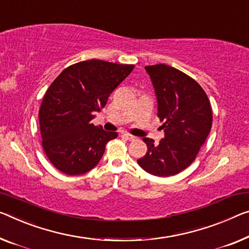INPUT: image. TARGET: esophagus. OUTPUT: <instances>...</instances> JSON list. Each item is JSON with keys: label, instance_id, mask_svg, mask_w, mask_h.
Instances as JSON below:
<instances>
[{"label": "esophagus", "instance_id": "obj_1", "mask_svg": "<svg viewBox=\"0 0 249 249\" xmlns=\"http://www.w3.org/2000/svg\"><path fill=\"white\" fill-rule=\"evenodd\" d=\"M122 137L125 138V139L129 140V141H133V140H136V139H137V138H136L135 136L129 135V133H122Z\"/></svg>", "mask_w": 249, "mask_h": 249}]
</instances>
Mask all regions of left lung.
I'll return each instance as SVG.
<instances>
[{"label":"left lung","instance_id":"1","mask_svg":"<svg viewBox=\"0 0 249 249\" xmlns=\"http://www.w3.org/2000/svg\"><path fill=\"white\" fill-rule=\"evenodd\" d=\"M154 86L164 138H143L147 154L137 162L147 173L169 177L196 159L212 129L213 112L207 94L189 75L167 64L144 67Z\"/></svg>","mask_w":249,"mask_h":249}]
</instances>
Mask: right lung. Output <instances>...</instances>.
<instances>
[{"mask_svg":"<svg viewBox=\"0 0 249 249\" xmlns=\"http://www.w3.org/2000/svg\"><path fill=\"white\" fill-rule=\"evenodd\" d=\"M132 64L88 60L61 72L45 92L39 111L42 146L50 161L66 175L86 174L100 161L118 133L91 120L132 71Z\"/></svg>","mask_w":249,"mask_h":249,"instance_id":"1","label":"right lung"}]
</instances>
